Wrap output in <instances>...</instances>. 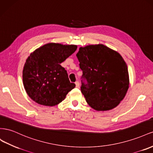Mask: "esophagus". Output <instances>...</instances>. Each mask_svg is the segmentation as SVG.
<instances>
[{
    "instance_id": "1",
    "label": "esophagus",
    "mask_w": 153,
    "mask_h": 153,
    "mask_svg": "<svg viewBox=\"0 0 153 153\" xmlns=\"http://www.w3.org/2000/svg\"><path fill=\"white\" fill-rule=\"evenodd\" d=\"M75 84H76V86L77 87V88H79V81H76L75 82Z\"/></svg>"
}]
</instances>
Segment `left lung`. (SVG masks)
Segmentation results:
<instances>
[{
	"label": "left lung",
	"mask_w": 153,
	"mask_h": 153,
	"mask_svg": "<svg viewBox=\"0 0 153 153\" xmlns=\"http://www.w3.org/2000/svg\"><path fill=\"white\" fill-rule=\"evenodd\" d=\"M76 56L82 71L81 90L89 106L108 111L119 105L129 88L127 65L119 52L102 44L80 47Z\"/></svg>",
	"instance_id": "8db88e82"
}]
</instances>
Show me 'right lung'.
<instances>
[{
	"label": "right lung",
	"mask_w": 153,
	"mask_h": 153,
	"mask_svg": "<svg viewBox=\"0 0 153 153\" xmlns=\"http://www.w3.org/2000/svg\"><path fill=\"white\" fill-rule=\"evenodd\" d=\"M75 45L49 43L30 53L22 72L23 84L29 97L46 106L57 105L75 88L61 66L77 49Z\"/></svg>",
	"instance_id": "obj_1"
}]
</instances>
